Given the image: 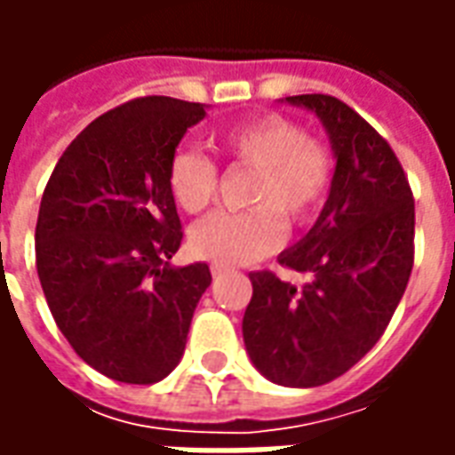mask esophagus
<instances>
[{
  "mask_svg": "<svg viewBox=\"0 0 455 455\" xmlns=\"http://www.w3.org/2000/svg\"><path fill=\"white\" fill-rule=\"evenodd\" d=\"M224 273H228L227 266H219V263H214V266H212V275L214 277H221Z\"/></svg>",
  "mask_w": 455,
  "mask_h": 455,
  "instance_id": "34e87169",
  "label": "esophagus"
}]
</instances>
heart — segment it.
Masks as SVG:
<instances>
[{
	"instance_id": "1",
	"label": "heart",
	"mask_w": 455,
	"mask_h": 455,
	"mask_svg": "<svg viewBox=\"0 0 455 455\" xmlns=\"http://www.w3.org/2000/svg\"><path fill=\"white\" fill-rule=\"evenodd\" d=\"M231 165L256 170L246 212H214L189 231V246L204 260L241 266L283 246L287 227H307L324 209L334 182V158L324 140L283 114H266L219 133ZM168 188L182 212L197 214L219 192V165L197 148L178 150Z\"/></svg>"
}]
</instances>
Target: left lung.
Wrapping results in <instances>:
<instances>
[{
    "instance_id": "left-lung-1",
    "label": "left lung",
    "mask_w": 455,
    "mask_h": 455,
    "mask_svg": "<svg viewBox=\"0 0 455 455\" xmlns=\"http://www.w3.org/2000/svg\"><path fill=\"white\" fill-rule=\"evenodd\" d=\"M287 102L312 109L329 131L334 182L309 234L280 253L305 283L248 275L243 341L267 380L316 387L351 371L390 324L414 266V197L390 143L348 104L331 94Z\"/></svg>"
}]
</instances>
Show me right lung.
I'll return each instance as SVG.
<instances>
[{
  "label": "right lung",
  "mask_w": 455,
  "mask_h": 455,
  "mask_svg": "<svg viewBox=\"0 0 455 455\" xmlns=\"http://www.w3.org/2000/svg\"><path fill=\"white\" fill-rule=\"evenodd\" d=\"M199 102L139 97L65 148L36 221V267L55 324L94 371L163 380L182 358L207 263L168 266L182 243L170 160Z\"/></svg>",
  "instance_id": "1"
}]
</instances>
